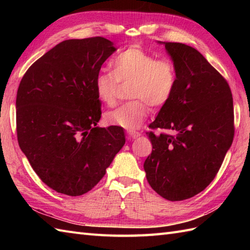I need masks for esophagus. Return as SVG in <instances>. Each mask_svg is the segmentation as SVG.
I'll use <instances>...</instances> for the list:
<instances>
[{
  "mask_svg": "<svg viewBox=\"0 0 250 250\" xmlns=\"http://www.w3.org/2000/svg\"><path fill=\"white\" fill-rule=\"evenodd\" d=\"M128 134H129L130 137H132V139H133V140H135V139H137V137L141 136V133H140V132H137V131H129Z\"/></svg>",
  "mask_w": 250,
  "mask_h": 250,
  "instance_id": "esophagus-1",
  "label": "esophagus"
}]
</instances>
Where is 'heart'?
<instances>
[{"mask_svg":"<svg viewBox=\"0 0 250 250\" xmlns=\"http://www.w3.org/2000/svg\"><path fill=\"white\" fill-rule=\"evenodd\" d=\"M110 65L111 71H101L94 78L99 100L114 104L119 83H131L130 97L134 100L107 111L105 120L109 125L135 130L149 114V103L160 107L171 99L177 79L175 65L137 46L118 52Z\"/></svg>","mask_w":250,"mask_h":250,"instance_id":"1","label":"heart"}]
</instances>
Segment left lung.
<instances>
[{
  "mask_svg": "<svg viewBox=\"0 0 250 250\" xmlns=\"http://www.w3.org/2000/svg\"><path fill=\"white\" fill-rule=\"evenodd\" d=\"M176 70V86L151 129V155L144 163L150 187L168 201L203 191L218 173L234 136L229 84L200 52L182 43H163Z\"/></svg>",
  "mask_w": 250,
  "mask_h": 250,
  "instance_id": "1",
  "label": "left lung"
}]
</instances>
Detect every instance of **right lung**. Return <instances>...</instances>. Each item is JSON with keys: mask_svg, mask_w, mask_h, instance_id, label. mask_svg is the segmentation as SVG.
Segmentation results:
<instances>
[{"mask_svg": "<svg viewBox=\"0 0 250 250\" xmlns=\"http://www.w3.org/2000/svg\"><path fill=\"white\" fill-rule=\"evenodd\" d=\"M117 49L97 36L67 40L35 61L17 91L20 149L43 183L59 193L88 192L124 147L120 126H97L101 101L94 78Z\"/></svg>", "mask_w": 250, "mask_h": 250, "instance_id": "right-lung-1", "label": "right lung"}]
</instances>
